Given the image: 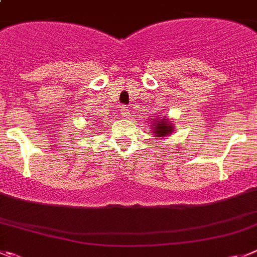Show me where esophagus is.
<instances>
[{"mask_svg": "<svg viewBox=\"0 0 257 257\" xmlns=\"http://www.w3.org/2000/svg\"><path fill=\"white\" fill-rule=\"evenodd\" d=\"M121 116L122 117H128L130 116V109H128V107H124V105H122L121 107Z\"/></svg>", "mask_w": 257, "mask_h": 257, "instance_id": "obj_1", "label": "esophagus"}]
</instances>
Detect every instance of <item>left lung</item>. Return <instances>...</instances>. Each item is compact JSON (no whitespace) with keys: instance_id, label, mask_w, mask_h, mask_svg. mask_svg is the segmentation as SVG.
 <instances>
[{"instance_id":"8db88e82","label":"left lung","mask_w":257,"mask_h":257,"mask_svg":"<svg viewBox=\"0 0 257 257\" xmlns=\"http://www.w3.org/2000/svg\"><path fill=\"white\" fill-rule=\"evenodd\" d=\"M152 123H150V127H152L153 135L157 139H166L167 136L173 135V131H175V124L169 118L164 117H157L154 119H150Z\"/></svg>"}]
</instances>
